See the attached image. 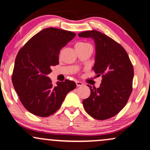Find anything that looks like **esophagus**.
I'll list each match as a JSON object with an SVG mask.
<instances>
[{"mask_svg":"<svg viewBox=\"0 0 150 150\" xmlns=\"http://www.w3.org/2000/svg\"><path fill=\"white\" fill-rule=\"evenodd\" d=\"M76 84H77V86H81L84 85V84H83L82 82H80V81H77Z\"/></svg>","mask_w":150,"mask_h":150,"instance_id":"1","label":"esophagus"}]
</instances>
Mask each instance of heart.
Wrapping results in <instances>:
<instances>
[{"label":"heart","mask_w":150,"mask_h":150,"mask_svg":"<svg viewBox=\"0 0 150 150\" xmlns=\"http://www.w3.org/2000/svg\"><path fill=\"white\" fill-rule=\"evenodd\" d=\"M86 45V43H84V42H78V43H77L76 45Z\"/></svg>","instance_id":"b5f03b06"}]
</instances>
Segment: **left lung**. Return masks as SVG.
I'll return each instance as SVG.
<instances>
[{"label":"left lung","mask_w":150,"mask_h":150,"mask_svg":"<svg viewBox=\"0 0 150 150\" xmlns=\"http://www.w3.org/2000/svg\"><path fill=\"white\" fill-rule=\"evenodd\" d=\"M78 36L94 40L96 57L92 69L96 77H102L98 88L88 84L91 95L83 100V106L96 120H108L118 114L127 103L132 91L133 65L123 47L101 32L87 30Z\"/></svg>","instance_id":"obj_1"}]
</instances>
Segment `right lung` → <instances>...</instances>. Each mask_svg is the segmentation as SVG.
Returning a JSON list of instances; mask_svg holds the SVG:
<instances>
[{
	"mask_svg": "<svg viewBox=\"0 0 150 150\" xmlns=\"http://www.w3.org/2000/svg\"><path fill=\"white\" fill-rule=\"evenodd\" d=\"M76 34L57 28H47L35 34L16 57L12 81L19 100L28 112L46 117L60 108L66 96L76 88L66 80L53 85L47 77L52 66L59 64L61 50Z\"/></svg>",
	"mask_w": 150,
	"mask_h": 150,
	"instance_id": "1",
	"label": "right lung"
}]
</instances>
